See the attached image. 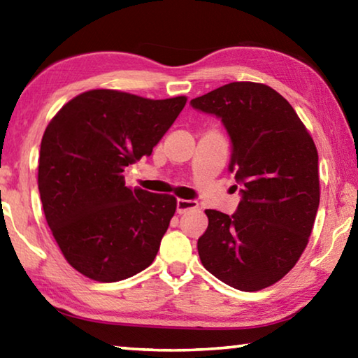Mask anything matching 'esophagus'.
Returning a JSON list of instances; mask_svg holds the SVG:
<instances>
[{
	"instance_id": "obj_1",
	"label": "esophagus",
	"mask_w": 358,
	"mask_h": 358,
	"mask_svg": "<svg viewBox=\"0 0 358 358\" xmlns=\"http://www.w3.org/2000/svg\"><path fill=\"white\" fill-rule=\"evenodd\" d=\"M199 203L196 201H186V199H178L177 201V213L183 215L187 210H194L197 208Z\"/></svg>"
}]
</instances>
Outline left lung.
Masks as SVG:
<instances>
[{
    "label": "left lung",
    "instance_id": "8db88e82",
    "mask_svg": "<svg viewBox=\"0 0 358 358\" xmlns=\"http://www.w3.org/2000/svg\"><path fill=\"white\" fill-rule=\"evenodd\" d=\"M191 106L221 118L232 142L229 171L241 185L232 216L205 210L199 257L230 287H268L292 270L311 235L320 199L316 145L292 106L264 83H227Z\"/></svg>",
    "mask_w": 358,
    "mask_h": 358
}]
</instances>
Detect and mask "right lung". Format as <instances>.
<instances>
[{
  "mask_svg": "<svg viewBox=\"0 0 358 358\" xmlns=\"http://www.w3.org/2000/svg\"><path fill=\"white\" fill-rule=\"evenodd\" d=\"M186 104L90 90L52 118L38 186L64 259L90 280L115 282L153 262L177 199L124 185V167L150 156Z\"/></svg>",
  "mask_w": 358,
  "mask_h": 358,
  "instance_id": "obj_1",
  "label": "right lung"
}]
</instances>
